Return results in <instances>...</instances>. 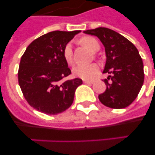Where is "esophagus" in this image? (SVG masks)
Masks as SVG:
<instances>
[{"instance_id": "esophagus-1", "label": "esophagus", "mask_w": 155, "mask_h": 155, "mask_svg": "<svg viewBox=\"0 0 155 155\" xmlns=\"http://www.w3.org/2000/svg\"><path fill=\"white\" fill-rule=\"evenodd\" d=\"M83 82H84V83H85V84H92V83H94V81H92V80H84V81H83Z\"/></svg>"}]
</instances>
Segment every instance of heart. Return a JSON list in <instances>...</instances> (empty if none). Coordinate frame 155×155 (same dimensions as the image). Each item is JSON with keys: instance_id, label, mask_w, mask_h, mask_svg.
<instances>
[{"instance_id": "1", "label": "heart", "mask_w": 155, "mask_h": 155, "mask_svg": "<svg viewBox=\"0 0 155 155\" xmlns=\"http://www.w3.org/2000/svg\"><path fill=\"white\" fill-rule=\"evenodd\" d=\"M81 42L84 44L86 47H87L91 51L95 52L99 48V43L95 38L92 36H84L81 39ZM64 57L67 64L69 65H72L74 64L73 53L71 50V44L68 43L64 49ZM99 71V67L97 64H80L76 66L73 69L74 76L84 79V80H89L93 78L98 74Z\"/></svg>"}]
</instances>
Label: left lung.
I'll use <instances>...</instances> for the list:
<instances>
[{
	"label": "left lung",
	"instance_id": "1",
	"mask_svg": "<svg viewBox=\"0 0 155 155\" xmlns=\"http://www.w3.org/2000/svg\"><path fill=\"white\" fill-rule=\"evenodd\" d=\"M105 46L106 63L103 73L106 90L98 95L100 102L112 109L127 107L137 97L144 80L143 64L136 46L120 33L104 27L86 30Z\"/></svg>",
	"mask_w": 155,
	"mask_h": 155
}]
</instances>
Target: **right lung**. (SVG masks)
Returning a JSON list of instances; mask_svg holds the SVG:
<instances>
[{
  "label": "right lung",
  "instance_id": "1",
  "mask_svg": "<svg viewBox=\"0 0 155 155\" xmlns=\"http://www.w3.org/2000/svg\"><path fill=\"white\" fill-rule=\"evenodd\" d=\"M80 31L48 32L32 41L21 57L18 72L19 86L28 103L41 113L57 115L73 103L75 90L82 80L62 81L71 74L63 52Z\"/></svg>",
  "mask_w": 155,
  "mask_h": 155
}]
</instances>
